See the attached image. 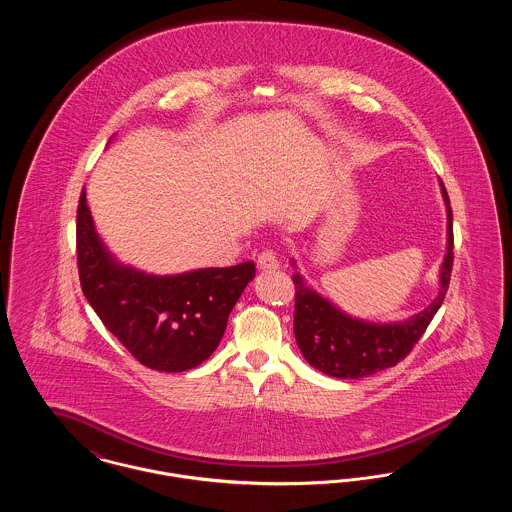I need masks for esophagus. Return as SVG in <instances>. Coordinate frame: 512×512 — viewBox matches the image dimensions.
I'll return each mask as SVG.
<instances>
[{"instance_id":"obj_1","label":"esophagus","mask_w":512,"mask_h":512,"mask_svg":"<svg viewBox=\"0 0 512 512\" xmlns=\"http://www.w3.org/2000/svg\"><path fill=\"white\" fill-rule=\"evenodd\" d=\"M257 265H259L261 270H274V268L280 267L278 257H276V253H274L272 249H265V251H261V253H259V257H257Z\"/></svg>"}]
</instances>
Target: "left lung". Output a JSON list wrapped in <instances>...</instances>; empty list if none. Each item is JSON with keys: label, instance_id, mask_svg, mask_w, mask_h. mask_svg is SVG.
I'll return each instance as SVG.
<instances>
[{"label": "left lung", "instance_id": "1", "mask_svg": "<svg viewBox=\"0 0 512 512\" xmlns=\"http://www.w3.org/2000/svg\"><path fill=\"white\" fill-rule=\"evenodd\" d=\"M441 195L447 207V253L439 268L438 295L414 317L384 324L351 317L309 288L299 272L293 274V334L309 365L334 378L355 380L395 366L411 353L445 299L453 268V213L443 182Z\"/></svg>", "mask_w": 512, "mask_h": 512}]
</instances>
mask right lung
<instances>
[{"label": "right lung", "instance_id": "right-lung-1", "mask_svg": "<svg viewBox=\"0 0 512 512\" xmlns=\"http://www.w3.org/2000/svg\"><path fill=\"white\" fill-rule=\"evenodd\" d=\"M80 286L105 328L136 361L159 372L201 365L219 347L255 263L155 276L119 263L101 242L86 192L76 211Z\"/></svg>", "mask_w": 512, "mask_h": 512}]
</instances>
